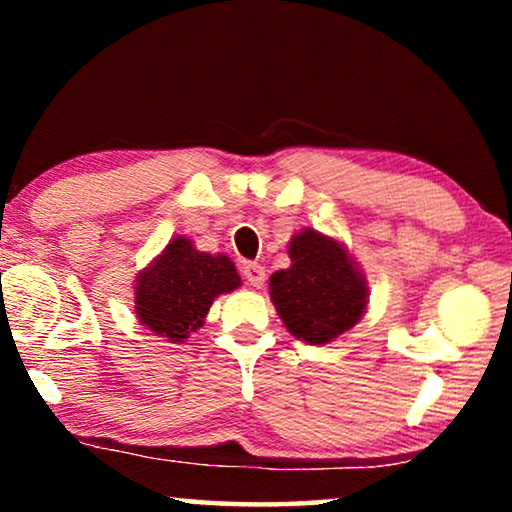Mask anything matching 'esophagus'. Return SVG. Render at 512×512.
Wrapping results in <instances>:
<instances>
[{
  "instance_id": "obj_1",
  "label": "esophagus",
  "mask_w": 512,
  "mask_h": 512,
  "mask_svg": "<svg viewBox=\"0 0 512 512\" xmlns=\"http://www.w3.org/2000/svg\"><path fill=\"white\" fill-rule=\"evenodd\" d=\"M242 272H244V279H247L251 286H256V289H261L265 284V268L261 263H247Z\"/></svg>"
}]
</instances>
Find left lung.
Returning a JSON list of instances; mask_svg holds the SVG:
<instances>
[{"label":"left lung","mask_w":512,"mask_h":512,"mask_svg":"<svg viewBox=\"0 0 512 512\" xmlns=\"http://www.w3.org/2000/svg\"><path fill=\"white\" fill-rule=\"evenodd\" d=\"M291 268L270 277V298L293 338L326 345L363 317L368 286L345 247L305 228L289 244Z\"/></svg>","instance_id":"left-lung-1"}]
</instances>
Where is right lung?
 I'll use <instances>...</instances> for the list:
<instances>
[{
    "mask_svg": "<svg viewBox=\"0 0 512 512\" xmlns=\"http://www.w3.org/2000/svg\"><path fill=\"white\" fill-rule=\"evenodd\" d=\"M240 284L228 256L202 254L191 240L174 237L137 277L135 312L149 331L170 342H184L202 326L214 298Z\"/></svg>",
    "mask_w": 512,
    "mask_h": 512,
    "instance_id": "obj_1",
    "label": "right lung"
}]
</instances>
